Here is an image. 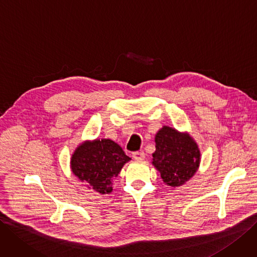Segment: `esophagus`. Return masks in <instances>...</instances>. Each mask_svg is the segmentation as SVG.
<instances>
[{"instance_id": "34e87169", "label": "esophagus", "mask_w": 257, "mask_h": 257, "mask_svg": "<svg viewBox=\"0 0 257 257\" xmlns=\"http://www.w3.org/2000/svg\"><path fill=\"white\" fill-rule=\"evenodd\" d=\"M132 157H134L135 160H138V161L144 160L145 159V153H144V151H136V153L132 154Z\"/></svg>"}]
</instances>
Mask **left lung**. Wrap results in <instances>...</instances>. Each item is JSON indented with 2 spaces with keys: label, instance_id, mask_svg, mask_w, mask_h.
<instances>
[{
  "label": "left lung",
  "instance_id": "obj_1",
  "mask_svg": "<svg viewBox=\"0 0 257 257\" xmlns=\"http://www.w3.org/2000/svg\"><path fill=\"white\" fill-rule=\"evenodd\" d=\"M153 164L169 186H180L191 179L200 163V153L194 140L164 126L156 136Z\"/></svg>",
  "mask_w": 257,
  "mask_h": 257
}]
</instances>
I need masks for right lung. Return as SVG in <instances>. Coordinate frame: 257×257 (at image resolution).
I'll return each instance as SVG.
<instances>
[{"label":"right lung","mask_w":257,"mask_h":257,"mask_svg":"<svg viewBox=\"0 0 257 257\" xmlns=\"http://www.w3.org/2000/svg\"><path fill=\"white\" fill-rule=\"evenodd\" d=\"M130 158L115 142L95 140L85 142L75 150L71 159L72 172L94 191L112 192V178L116 177Z\"/></svg>","instance_id":"obj_1"}]
</instances>
